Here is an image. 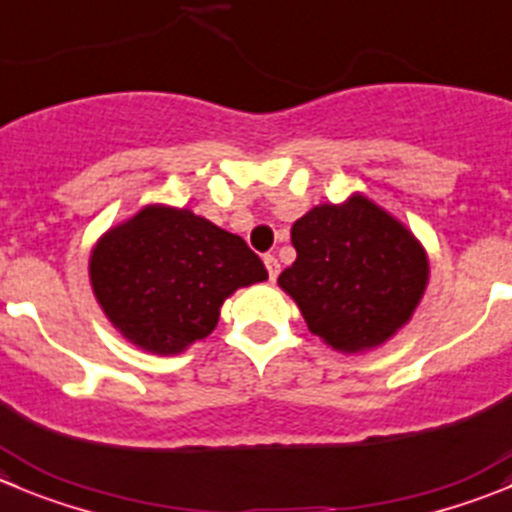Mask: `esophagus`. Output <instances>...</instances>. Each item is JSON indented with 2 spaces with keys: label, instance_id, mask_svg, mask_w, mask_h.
I'll use <instances>...</instances> for the list:
<instances>
[{
  "label": "esophagus",
  "instance_id": "esophagus-1",
  "mask_svg": "<svg viewBox=\"0 0 512 512\" xmlns=\"http://www.w3.org/2000/svg\"><path fill=\"white\" fill-rule=\"evenodd\" d=\"M265 267H267V275H270V280H278L280 275V262L275 255H265Z\"/></svg>",
  "mask_w": 512,
  "mask_h": 512
}]
</instances>
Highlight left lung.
<instances>
[{
	"label": "left lung",
	"instance_id": "left-lung-1",
	"mask_svg": "<svg viewBox=\"0 0 512 512\" xmlns=\"http://www.w3.org/2000/svg\"><path fill=\"white\" fill-rule=\"evenodd\" d=\"M290 240L298 257L278 285L298 303L310 333L341 353L389 341L427 288L424 247L364 194L313 207L293 224Z\"/></svg>",
	"mask_w": 512,
	"mask_h": 512
}]
</instances>
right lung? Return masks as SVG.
<instances>
[{
    "label": "right lung",
    "instance_id": "obj_1",
    "mask_svg": "<svg viewBox=\"0 0 512 512\" xmlns=\"http://www.w3.org/2000/svg\"><path fill=\"white\" fill-rule=\"evenodd\" d=\"M267 280L247 242L189 209L148 204L90 255V285L133 346L171 356L214 331L237 288Z\"/></svg>",
    "mask_w": 512,
    "mask_h": 512
}]
</instances>
